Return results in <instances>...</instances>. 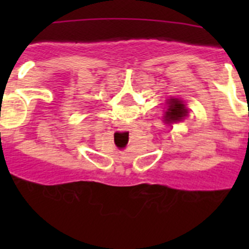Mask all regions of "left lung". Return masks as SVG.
Listing matches in <instances>:
<instances>
[{
  "instance_id": "obj_1",
  "label": "left lung",
  "mask_w": 249,
  "mask_h": 249,
  "mask_svg": "<svg viewBox=\"0 0 249 249\" xmlns=\"http://www.w3.org/2000/svg\"><path fill=\"white\" fill-rule=\"evenodd\" d=\"M169 108L166 113V122L167 123H173L177 121H181L182 118L187 116V109L186 105L181 102L179 100H173L169 101Z\"/></svg>"
}]
</instances>
